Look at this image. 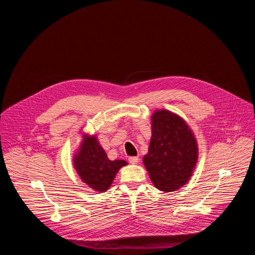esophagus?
Returning a JSON list of instances; mask_svg holds the SVG:
<instances>
[{
	"mask_svg": "<svg viewBox=\"0 0 255 255\" xmlns=\"http://www.w3.org/2000/svg\"><path fill=\"white\" fill-rule=\"evenodd\" d=\"M138 160H139V158H138L137 156H130V157H128V161H129L130 164H133V165L137 164Z\"/></svg>",
	"mask_w": 255,
	"mask_h": 255,
	"instance_id": "1",
	"label": "esophagus"
}]
</instances>
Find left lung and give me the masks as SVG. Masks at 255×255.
Returning <instances> with one entry per match:
<instances>
[{"mask_svg":"<svg viewBox=\"0 0 255 255\" xmlns=\"http://www.w3.org/2000/svg\"><path fill=\"white\" fill-rule=\"evenodd\" d=\"M152 136L143 165L157 189L174 191L186 184L198 160L191 128L179 115L159 110L152 115Z\"/></svg>","mask_w":255,"mask_h":255,"instance_id":"obj_1","label":"left lung"}]
</instances>
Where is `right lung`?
Instances as JSON below:
<instances>
[{
    "label": "right lung",
    "mask_w": 255,
    "mask_h": 255,
    "mask_svg": "<svg viewBox=\"0 0 255 255\" xmlns=\"http://www.w3.org/2000/svg\"><path fill=\"white\" fill-rule=\"evenodd\" d=\"M73 165L87 186L103 192L111 187L119 169L128 163L123 159L111 160L96 135L83 134L82 143L73 156Z\"/></svg>",
    "instance_id": "obj_1"
}]
</instances>
